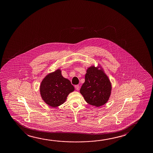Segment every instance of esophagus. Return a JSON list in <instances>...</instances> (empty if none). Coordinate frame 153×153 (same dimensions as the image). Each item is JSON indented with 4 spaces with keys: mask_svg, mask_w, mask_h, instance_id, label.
I'll list each match as a JSON object with an SVG mask.
<instances>
[{
    "mask_svg": "<svg viewBox=\"0 0 153 153\" xmlns=\"http://www.w3.org/2000/svg\"><path fill=\"white\" fill-rule=\"evenodd\" d=\"M79 85H76L75 86V88L76 90L78 91V90H79Z\"/></svg>",
    "mask_w": 153,
    "mask_h": 153,
    "instance_id": "1",
    "label": "esophagus"
}]
</instances>
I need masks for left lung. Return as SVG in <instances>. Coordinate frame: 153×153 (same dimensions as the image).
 <instances>
[{
    "mask_svg": "<svg viewBox=\"0 0 153 153\" xmlns=\"http://www.w3.org/2000/svg\"><path fill=\"white\" fill-rule=\"evenodd\" d=\"M111 90L110 80L101 66L92 65L88 67L85 82L80 90L87 102L94 107L102 106L109 100Z\"/></svg>",
    "mask_w": 153,
    "mask_h": 153,
    "instance_id": "1",
    "label": "left lung"
}]
</instances>
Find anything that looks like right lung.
Segmentation results:
<instances>
[{"label": "right lung", "mask_w": 153, "mask_h": 153, "mask_svg": "<svg viewBox=\"0 0 153 153\" xmlns=\"http://www.w3.org/2000/svg\"><path fill=\"white\" fill-rule=\"evenodd\" d=\"M74 90L70 80L62 75L61 69L48 74L40 84V92L42 100L53 108L63 104L68 95Z\"/></svg>", "instance_id": "obj_1"}]
</instances>
